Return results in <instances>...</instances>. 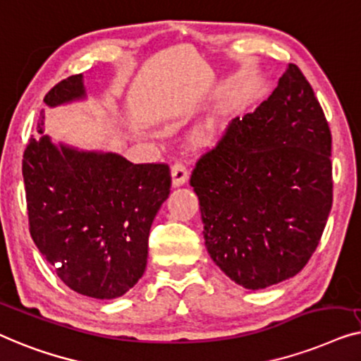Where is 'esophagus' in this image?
<instances>
[{
  "instance_id": "34e87169",
  "label": "esophagus",
  "mask_w": 361,
  "mask_h": 361,
  "mask_svg": "<svg viewBox=\"0 0 361 361\" xmlns=\"http://www.w3.org/2000/svg\"><path fill=\"white\" fill-rule=\"evenodd\" d=\"M171 178H173V185L175 186L185 185L186 180H188V169H186V165L181 164V161H175V164L171 165Z\"/></svg>"
}]
</instances>
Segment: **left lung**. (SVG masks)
Returning <instances> with one entry per match:
<instances>
[{
  "label": "left lung",
  "mask_w": 361,
  "mask_h": 361,
  "mask_svg": "<svg viewBox=\"0 0 361 361\" xmlns=\"http://www.w3.org/2000/svg\"><path fill=\"white\" fill-rule=\"evenodd\" d=\"M332 135L312 86L289 63L268 99L196 161L206 248L240 286L298 275L332 207Z\"/></svg>",
  "instance_id": "1"
}]
</instances>
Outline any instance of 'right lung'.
Segmentation results:
<instances>
[{
	"label": "right lung",
	"instance_id": "1",
	"mask_svg": "<svg viewBox=\"0 0 361 361\" xmlns=\"http://www.w3.org/2000/svg\"><path fill=\"white\" fill-rule=\"evenodd\" d=\"M83 98L80 73L55 85L44 103ZM37 132L23 159L30 237L70 289L94 299L123 296L145 271L152 222L170 195L169 165L55 145L44 134V111Z\"/></svg>",
	"mask_w": 361,
	"mask_h": 361
}]
</instances>
